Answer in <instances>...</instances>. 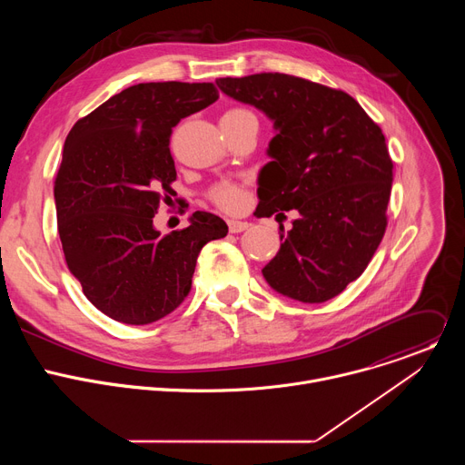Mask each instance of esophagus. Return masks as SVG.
Listing matches in <instances>:
<instances>
[{
    "instance_id": "34e87169",
    "label": "esophagus",
    "mask_w": 465,
    "mask_h": 465,
    "mask_svg": "<svg viewBox=\"0 0 465 465\" xmlns=\"http://www.w3.org/2000/svg\"><path fill=\"white\" fill-rule=\"evenodd\" d=\"M248 228H250V224L244 223V221H233V219L228 221V230H230L232 233H241V232L248 230Z\"/></svg>"
}]
</instances>
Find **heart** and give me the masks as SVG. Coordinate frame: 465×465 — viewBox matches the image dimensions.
<instances>
[{
	"label": "heart",
	"instance_id": "b5f03b06",
	"mask_svg": "<svg viewBox=\"0 0 465 465\" xmlns=\"http://www.w3.org/2000/svg\"><path fill=\"white\" fill-rule=\"evenodd\" d=\"M252 112H248L246 108H232L228 110L223 119H233V117H241V115H250ZM210 201L223 212L228 213H239L246 208L248 204V193L242 185L235 183V182H217L210 187L208 191Z\"/></svg>",
	"mask_w": 465,
	"mask_h": 465
}]
</instances>
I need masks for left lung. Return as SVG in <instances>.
Returning a JSON list of instances; mask_svg holds the SVG:
<instances>
[{"label": "left lung", "mask_w": 465, "mask_h": 465, "mask_svg": "<svg viewBox=\"0 0 465 465\" xmlns=\"http://www.w3.org/2000/svg\"><path fill=\"white\" fill-rule=\"evenodd\" d=\"M219 88L262 110L278 134L259 173L257 217L300 215L280 226L282 248L262 269L283 296L322 303L368 267L386 232L393 178L381 126L346 92L285 74L217 79Z\"/></svg>", "instance_id": "1"}]
</instances>
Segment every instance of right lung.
Masks as SVG:
<instances>
[{"label": "right lung", "mask_w": 465, "mask_h": 465, "mask_svg": "<svg viewBox=\"0 0 465 465\" xmlns=\"http://www.w3.org/2000/svg\"><path fill=\"white\" fill-rule=\"evenodd\" d=\"M217 99L213 83H142L81 117L65 138L54 178L62 250L84 296L117 322L171 314L191 291L203 246L228 233L206 212L169 235L153 226L176 194L173 126Z\"/></svg>", "instance_id": "obj_1"}]
</instances>
